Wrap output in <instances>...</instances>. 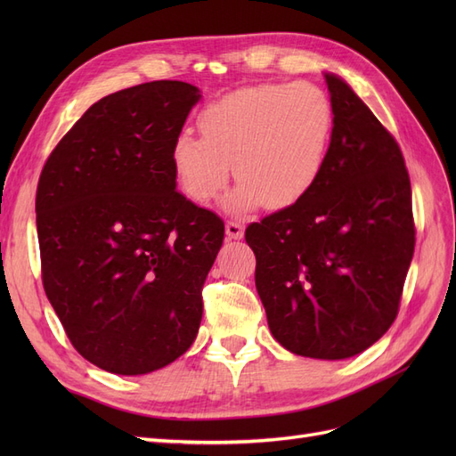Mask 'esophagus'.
I'll use <instances>...</instances> for the list:
<instances>
[{
  "label": "esophagus",
  "instance_id": "esophagus-1",
  "mask_svg": "<svg viewBox=\"0 0 456 456\" xmlns=\"http://www.w3.org/2000/svg\"><path fill=\"white\" fill-rule=\"evenodd\" d=\"M243 224L238 223V220H228L226 223V236L230 240H241L243 238Z\"/></svg>",
  "mask_w": 456,
  "mask_h": 456
}]
</instances>
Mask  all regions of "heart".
<instances>
[{"label":"heart","instance_id":"heart-1","mask_svg":"<svg viewBox=\"0 0 456 456\" xmlns=\"http://www.w3.org/2000/svg\"><path fill=\"white\" fill-rule=\"evenodd\" d=\"M201 136L183 133L171 151L176 181L198 203L218 198L230 181V213L268 205L283 209L310 194L320 181L335 134L329 94L308 81L260 84L232 91L198 116Z\"/></svg>","mask_w":456,"mask_h":456}]
</instances>
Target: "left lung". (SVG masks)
I'll return each instance as SVG.
<instances>
[{
	"instance_id": "8db88e82",
	"label": "left lung",
	"mask_w": 456,
	"mask_h": 456,
	"mask_svg": "<svg viewBox=\"0 0 456 456\" xmlns=\"http://www.w3.org/2000/svg\"><path fill=\"white\" fill-rule=\"evenodd\" d=\"M335 134L306 198L245 230L268 327L317 360L367 350L394 323L415 253L402 148L348 84L325 74Z\"/></svg>"
}]
</instances>
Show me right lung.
Segmentation results:
<instances>
[{
    "instance_id": "1",
    "label": "right lung",
    "mask_w": 456,
    "mask_h": 456,
    "mask_svg": "<svg viewBox=\"0 0 456 456\" xmlns=\"http://www.w3.org/2000/svg\"><path fill=\"white\" fill-rule=\"evenodd\" d=\"M198 87L150 81L94 102L39 175L41 281L72 346L144 375L196 340L223 218L176 188L171 151Z\"/></svg>"
}]
</instances>
